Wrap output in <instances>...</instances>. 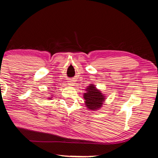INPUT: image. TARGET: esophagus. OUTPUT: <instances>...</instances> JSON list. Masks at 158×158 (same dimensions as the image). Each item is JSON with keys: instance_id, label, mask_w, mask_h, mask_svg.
<instances>
[{"instance_id": "34e87169", "label": "esophagus", "mask_w": 158, "mask_h": 158, "mask_svg": "<svg viewBox=\"0 0 158 158\" xmlns=\"http://www.w3.org/2000/svg\"><path fill=\"white\" fill-rule=\"evenodd\" d=\"M68 83H69L68 84L69 85H71V86H74V83L73 81H69Z\"/></svg>"}]
</instances>
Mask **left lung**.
Wrapping results in <instances>:
<instances>
[{
    "mask_svg": "<svg viewBox=\"0 0 158 158\" xmlns=\"http://www.w3.org/2000/svg\"><path fill=\"white\" fill-rule=\"evenodd\" d=\"M84 94L85 106L91 110L95 111L99 110L106 101V96L99 89H98L94 84H91L86 89Z\"/></svg>",
    "mask_w": 158,
    "mask_h": 158,
    "instance_id": "8db88e82",
    "label": "left lung"
}]
</instances>
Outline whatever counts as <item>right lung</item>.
Instances as JSON below:
<instances>
[{
    "label": "right lung",
    "instance_id": "obj_1",
    "mask_svg": "<svg viewBox=\"0 0 158 158\" xmlns=\"http://www.w3.org/2000/svg\"><path fill=\"white\" fill-rule=\"evenodd\" d=\"M51 98H52V97H50V98H48V99H49V100H51Z\"/></svg>",
    "mask_w": 158,
    "mask_h": 158
}]
</instances>
